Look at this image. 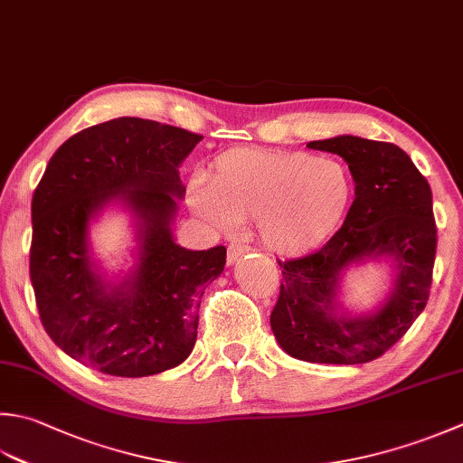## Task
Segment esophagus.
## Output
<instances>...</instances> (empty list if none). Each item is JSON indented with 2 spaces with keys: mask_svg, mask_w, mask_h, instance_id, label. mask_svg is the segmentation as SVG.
<instances>
[{
  "mask_svg": "<svg viewBox=\"0 0 463 463\" xmlns=\"http://www.w3.org/2000/svg\"><path fill=\"white\" fill-rule=\"evenodd\" d=\"M244 252H249L247 244L232 242L231 247H229V250H226V260H229V265H232V262H237L244 255Z\"/></svg>",
  "mask_w": 463,
  "mask_h": 463,
  "instance_id": "esophagus-1",
  "label": "esophagus"
}]
</instances>
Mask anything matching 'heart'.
Here are the masks:
<instances>
[{
    "label": "heart",
    "mask_w": 463,
    "mask_h": 463,
    "mask_svg": "<svg viewBox=\"0 0 463 463\" xmlns=\"http://www.w3.org/2000/svg\"><path fill=\"white\" fill-rule=\"evenodd\" d=\"M353 193V176L341 160L297 150L232 148L214 158L208 188L196 186L190 204L219 229L257 221L262 244L293 257L333 237Z\"/></svg>",
    "instance_id": "heart-1"
}]
</instances>
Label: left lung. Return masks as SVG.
Instances as JSON below:
<instances>
[{
    "instance_id": "8db88e82",
    "label": "left lung",
    "mask_w": 463,
    "mask_h": 463,
    "mask_svg": "<svg viewBox=\"0 0 463 463\" xmlns=\"http://www.w3.org/2000/svg\"><path fill=\"white\" fill-rule=\"evenodd\" d=\"M307 146L339 154L347 162L355 201L341 229L319 250L277 260L283 280L270 327L279 345L295 359L369 364L392 349L428 305L438 249L431 188L392 142L337 136ZM382 254L398 262L390 301L371 317H339L332 303L338 275L351 261Z\"/></svg>"
}]
</instances>
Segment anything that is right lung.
Masks as SVG:
<instances>
[{
    "mask_svg": "<svg viewBox=\"0 0 463 463\" xmlns=\"http://www.w3.org/2000/svg\"><path fill=\"white\" fill-rule=\"evenodd\" d=\"M201 134L144 118H116L71 136L50 158L32 198L30 279L45 333L114 377H146L183 364L196 341L204 287L222 273L226 249L186 250L170 221L183 196L178 166ZM122 197L143 219L141 265L107 291L91 273V214Z\"/></svg>",
    "mask_w": 463,
    "mask_h": 463,
    "instance_id": "obj_1",
    "label": "right lung"
}]
</instances>
